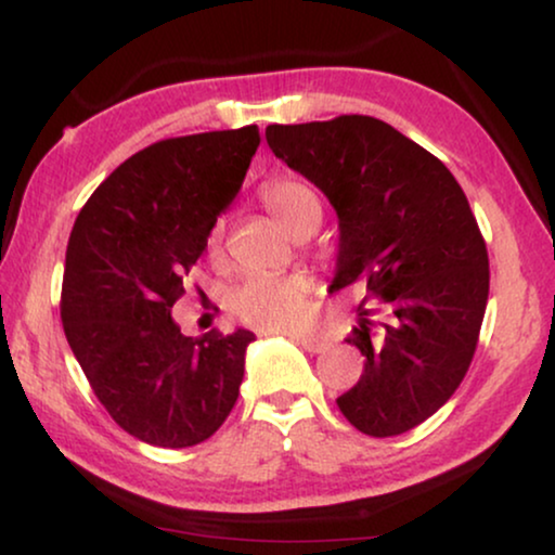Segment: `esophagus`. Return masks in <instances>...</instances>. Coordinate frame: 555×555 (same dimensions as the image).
I'll use <instances>...</instances> for the list:
<instances>
[{
    "mask_svg": "<svg viewBox=\"0 0 555 555\" xmlns=\"http://www.w3.org/2000/svg\"><path fill=\"white\" fill-rule=\"evenodd\" d=\"M293 340L295 344H298L300 348H306L308 353H323L325 348V340H321V338H310V336H293Z\"/></svg>",
    "mask_w": 555,
    "mask_h": 555,
    "instance_id": "34e87169",
    "label": "esophagus"
}]
</instances>
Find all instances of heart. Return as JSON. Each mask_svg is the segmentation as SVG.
Wrapping results in <instances>:
<instances>
[{
	"label": "heart",
	"instance_id": "b5f03b06",
	"mask_svg": "<svg viewBox=\"0 0 555 555\" xmlns=\"http://www.w3.org/2000/svg\"><path fill=\"white\" fill-rule=\"evenodd\" d=\"M260 199L270 217L291 232L293 237H308L323 219L321 196L302 179L278 177L262 184ZM222 249V224L207 234V253L211 257ZM308 280L302 275H249L230 295V310L240 321L257 328L293 331L308 321Z\"/></svg>",
	"mask_w": 555,
	"mask_h": 555
}]
</instances>
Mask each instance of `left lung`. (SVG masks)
Listing matches in <instances>:
<instances>
[{"label": "left lung", "instance_id": "left-lung-1", "mask_svg": "<svg viewBox=\"0 0 555 555\" xmlns=\"http://www.w3.org/2000/svg\"><path fill=\"white\" fill-rule=\"evenodd\" d=\"M272 154L328 196L338 215L331 291L361 283L346 340L363 374L336 404L369 437H397L457 391L488 306V247L450 169L371 116L268 126ZM376 309L385 321H370Z\"/></svg>", "mask_w": 555, "mask_h": 555}]
</instances>
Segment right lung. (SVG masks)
<instances>
[{
	"label": "right lung",
	"instance_id": "add662e5",
	"mask_svg": "<svg viewBox=\"0 0 555 555\" xmlns=\"http://www.w3.org/2000/svg\"><path fill=\"white\" fill-rule=\"evenodd\" d=\"M257 146V126L151 143L75 219L60 302L67 344L113 422L146 444L204 442L240 397L255 333L184 336L171 308Z\"/></svg>",
	"mask_w": 555,
	"mask_h": 555
}]
</instances>
